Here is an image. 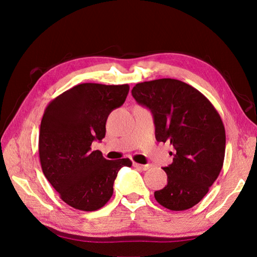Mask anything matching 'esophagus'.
<instances>
[{
    "label": "esophagus",
    "instance_id": "34e87169",
    "mask_svg": "<svg viewBox=\"0 0 257 257\" xmlns=\"http://www.w3.org/2000/svg\"><path fill=\"white\" fill-rule=\"evenodd\" d=\"M134 167L135 168H137V169H141V170H144V171H146V170H149V169L151 168L149 164L147 165H144V164H139V163H136V162H134Z\"/></svg>",
    "mask_w": 257,
    "mask_h": 257
}]
</instances>
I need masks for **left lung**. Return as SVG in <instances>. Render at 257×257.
Returning a JSON list of instances; mask_svg holds the SVG:
<instances>
[{"label":"left lung","instance_id":"8db88e82","mask_svg":"<svg viewBox=\"0 0 257 257\" xmlns=\"http://www.w3.org/2000/svg\"><path fill=\"white\" fill-rule=\"evenodd\" d=\"M132 94L153 113L156 141L175 149L173 162L163 168L168 184L154 197L168 210H188L202 201L223 167L222 119L199 90L177 79L139 82Z\"/></svg>","mask_w":257,"mask_h":257}]
</instances>
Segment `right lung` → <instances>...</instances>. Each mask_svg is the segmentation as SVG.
<instances>
[{
  "mask_svg": "<svg viewBox=\"0 0 257 257\" xmlns=\"http://www.w3.org/2000/svg\"><path fill=\"white\" fill-rule=\"evenodd\" d=\"M129 85L79 84L49 103L41 122L38 153L46 179L69 206L96 211L110 201L113 182L129 159L106 160L92 143L105 137L107 116L124 103Z\"/></svg>",
  "mask_w": 257,
  "mask_h": 257,
  "instance_id": "obj_1",
  "label": "right lung"
}]
</instances>
